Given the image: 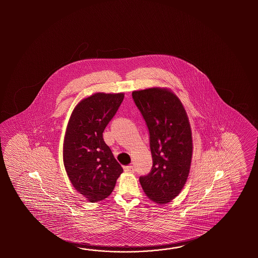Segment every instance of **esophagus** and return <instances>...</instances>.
<instances>
[{
  "label": "esophagus",
  "mask_w": 258,
  "mask_h": 258,
  "mask_svg": "<svg viewBox=\"0 0 258 258\" xmlns=\"http://www.w3.org/2000/svg\"><path fill=\"white\" fill-rule=\"evenodd\" d=\"M124 170L126 171V172H134L135 171V168H134V166H126V167H124Z\"/></svg>",
  "instance_id": "1"
}]
</instances>
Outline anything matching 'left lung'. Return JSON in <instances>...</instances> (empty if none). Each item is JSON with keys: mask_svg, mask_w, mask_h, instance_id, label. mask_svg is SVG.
<instances>
[{"mask_svg": "<svg viewBox=\"0 0 258 258\" xmlns=\"http://www.w3.org/2000/svg\"><path fill=\"white\" fill-rule=\"evenodd\" d=\"M147 122L153 166L140 177L144 192L157 204H168L186 182L192 156V131L186 110L167 88H150L132 93Z\"/></svg>", "mask_w": 258, "mask_h": 258, "instance_id": "obj_1", "label": "left lung"}]
</instances>
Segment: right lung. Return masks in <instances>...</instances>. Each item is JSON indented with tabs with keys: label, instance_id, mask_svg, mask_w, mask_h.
I'll return each mask as SVG.
<instances>
[{
	"label": "right lung",
	"instance_id": "right-lung-1",
	"mask_svg": "<svg viewBox=\"0 0 258 258\" xmlns=\"http://www.w3.org/2000/svg\"><path fill=\"white\" fill-rule=\"evenodd\" d=\"M123 98L124 93L92 94L77 103L67 123L62 148L66 173L91 203L108 198L123 171L102 136Z\"/></svg>",
	"mask_w": 258,
	"mask_h": 258
}]
</instances>
